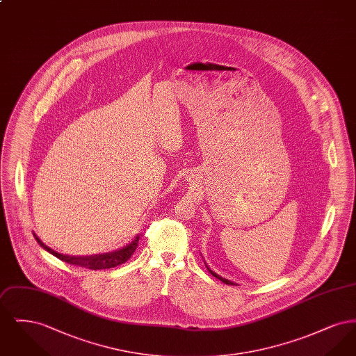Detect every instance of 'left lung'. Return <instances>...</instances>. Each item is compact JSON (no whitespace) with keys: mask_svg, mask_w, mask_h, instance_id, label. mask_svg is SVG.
Here are the masks:
<instances>
[{"mask_svg":"<svg viewBox=\"0 0 356 356\" xmlns=\"http://www.w3.org/2000/svg\"><path fill=\"white\" fill-rule=\"evenodd\" d=\"M205 267H207V270L209 271V273H211L212 276H215L216 279H219V280H221L222 283H225V284H228V286H236V284H235L234 282H231V280H227V279H224V277H221V276H219L218 273H215V272L212 271V270H209V268H208V266H205Z\"/></svg>","mask_w":356,"mask_h":356,"instance_id":"left-lung-1","label":"left lung"}]
</instances>
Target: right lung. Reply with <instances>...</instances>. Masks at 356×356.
Here are the masks:
<instances>
[{
    "label": "right lung",
    "instance_id": "add662e5",
    "mask_svg": "<svg viewBox=\"0 0 356 356\" xmlns=\"http://www.w3.org/2000/svg\"><path fill=\"white\" fill-rule=\"evenodd\" d=\"M34 235V234H33ZM34 238L37 240V243L49 254L56 256L57 259L72 264V266H77V267H84L88 270L96 271V270H106V268H113L118 267L120 264H124L125 261H128L131 259V256L138 245V237H136L135 240L128 244L127 247L121 248L119 251L115 252H108V254H95V256H69V254H63L56 252L54 250L49 248L48 245H45L38 237L34 235Z\"/></svg>",
    "mask_w": 356,
    "mask_h": 356
}]
</instances>
